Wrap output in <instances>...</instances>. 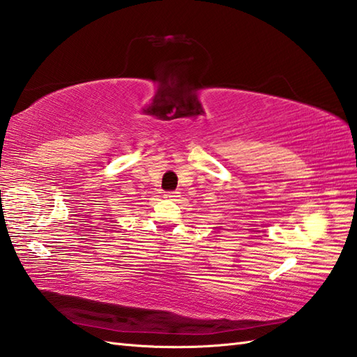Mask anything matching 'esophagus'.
<instances>
[{"instance_id":"obj_1","label":"esophagus","mask_w":357,"mask_h":357,"mask_svg":"<svg viewBox=\"0 0 357 357\" xmlns=\"http://www.w3.org/2000/svg\"><path fill=\"white\" fill-rule=\"evenodd\" d=\"M179 191H167L166 195H164V197L166 199H170V200H176L179 197Z\"/></svg>"}]
</instances>
